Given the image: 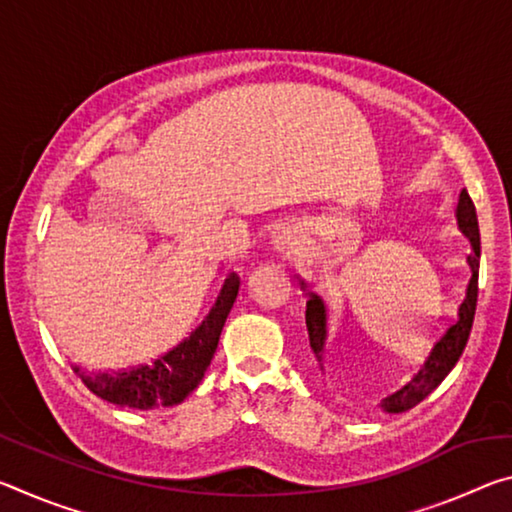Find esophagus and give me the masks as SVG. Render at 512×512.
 <instances>
[{
    "mask_svg": "<svg viewBox=\"0 0 512 512\" xmlns=\"http://www.w3.org/2000/svg\"><path fill=\"white\" fill-rule=\"evenodd\" d=\"M273 244H275L277 253H280L282 257L296 255L300 250V244H302L300 230L296 228V225H284V228L277 230V235L273 237Z\"/></svg>",
    "mask_w": 512,
    "mask_h": 512,
    "instance_id": "1",
    "label": "esophagus"
}]
</instances>
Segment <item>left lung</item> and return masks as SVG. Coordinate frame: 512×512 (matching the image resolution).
Segmentation results:
<instances>
[{"mask_svg":"<svg viewBox=\"0 0 512 512\" xmlns=\"http://www.w3.org/2000/svg\"><path fill=\"white\" fill-rule=\"evenodd\" d=\"M456 221L458 228L465 232L467 241H470V250H467V277L461 298L456 302L454 316H449L445 327L436 334V339L429 345L427 354L420 361V366L413 370L409 381L386 395L379 402V409L386 413H404L420 404L440 381H443L449 370L456 366L458 357H461L470 336L474 309H476V291H479V257H481V239H479V221H476V210L467 189L458 194L456 203ZM307 334H309V359L311 368L320 375H325V343H327V309L325 302L320 300L316 293H309L307 298Z\"/></svg>","mask_w":512,"mask_h":512,"instance_id":"left-lung-1","label":"left lung"}]
</instances>
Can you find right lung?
Returning <instances> with one entry per match:
<instances>
[{"label": "right lung", "mask_w": 512, "mask_h": 512, "mask_svg": "<svg viewBox=\"0 0 512 512\" xmlns=\"http://www.w3.org/2000/svg\"><path fill=\"white\" fill-rule=\"evenodd\" d=\"M237 293L239 277L232 273L223 282L219 298H216L210 314L203 318V323L185 341H180L176 348L153 359L149 366L99 372L74 368V372L94 395L110 404L140 411L180 404L201 384L216 352V345H219L225 318H228L237 300Z\"/></svg>", "instance_id": "obj_1"}]
</instances>
